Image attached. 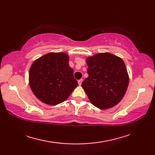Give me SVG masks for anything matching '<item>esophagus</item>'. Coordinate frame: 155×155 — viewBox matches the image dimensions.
Listing matches in <instances>:
<instances>
[{
  "label": "esophagus",
  "instance_id": "1",
  "mask_svg": "<svg viewBox=\"0 0 155 155\" xmlns=\"http://www.w3.org/2000/svg\"><path fill=\"white\" fill-rule=\"evenodd\" d=\"M82 82H83V79H80V80L78 81V85H79V86H81V85Z\"/></svg>",
  "mask_w": 155,
  "mask_h": 155
}]
</instances>
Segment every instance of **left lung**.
Masks as SVG:
<instances>
[{"label": "left lung", "instance_id": "1", "mask_svg": "<svg viewBox=\"0 0 155 155\" xmlns=\"http://www.w3.org/2000/svg\"><path fill=\"white\" fill-rule=\"evenodd\" d=\"M88 77L81 86L94 106L105 110L123 99L129 77L121 58L109 52L98 53L87 58Z\"/></svg>", "mask_w": 155, "mask_h": 155}]
</instances>
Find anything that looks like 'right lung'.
Returning a JSON list of instances; mask_svg holds the SVG:
<instances>
[{
	"mask_svg": "<svg viewBox=\"0 0 155 155\" xmlns=\"http://www.w3.org/2000/svg\"><path fill=\"white\" fill-rule=\"evenodd\" d=\"M64 52H49L35 60L30 68L29 85L38 99L49 105L66 101L78 86L73 69Z\"/></svg>",
	"mask_w": 155,
	"mask_h": 155,
	"instance_id": "right-lung-1",
	"label": "right lung"
}]
</instances>
